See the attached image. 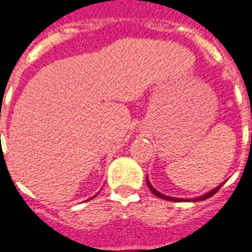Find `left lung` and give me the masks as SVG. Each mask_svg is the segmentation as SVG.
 I'll return each mask as SVG.
<instances>
[{"label": "left lung", "instance_id": "obj_1", "mask_svg": "<svg viewBox=\"0 0 252 252\" xmlns=\"http://www.w3.org/2000/svg\"><path fill=\"white\" fill-rule=\"evenodd\" d=\"M147 185H148V187H150V190L152 191V194L156 195L158 198H161V199H165V200H170V202H202V200H206V199L211 198V196H213V195L216 194L217 191L220 190L221 186L224 185V183H221V185H219L217 187H215L213 190L208 191V192H206L204 195H202V196H198V198H194V199H180V198H172V196H168V195H164L161 194L160 191H158L156 189H154V186L151 185L150 181H148V177H147Z\"/></svg>", "mask_w": 252, "mask_h": 252}]
</instances>
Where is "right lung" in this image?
Listing matches in <instances>:
<instances>
[{"mask_svg": "<svg viewBox=\"0 0 252 252\" xmlns=\"http://www.w3.org/2000/svg\"><path fill=\"white\" fill-rule=\"evenodd\" d=\"M96 195H97V194H96ZM96 195H94V196H96ZM92 199V198H91Z\"/></svg>", "mask_w": 252, "mask_h": 252, "instance_id": "right-lung-1", "label": "right lung"}]
</instances>
